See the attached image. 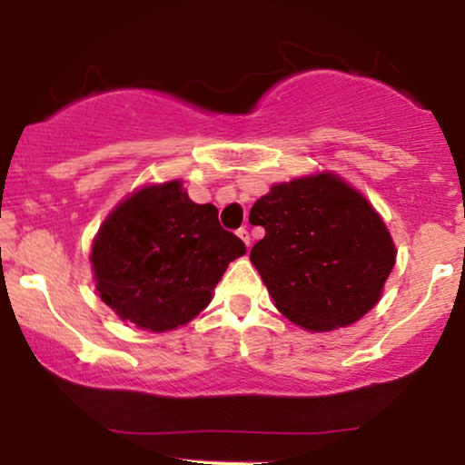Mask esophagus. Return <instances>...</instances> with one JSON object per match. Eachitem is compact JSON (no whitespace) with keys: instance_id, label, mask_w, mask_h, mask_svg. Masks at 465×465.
<instances>
[{"instance_id":"34e87169","label":"esophagus","mask_w":465,"mask_h":465,"mask_svg":"<svg viewBox=\"0 0 465 465\" xmlns=\"http://www.w3.org/2000/svg\"><path fill=\"white\" fill-rule=\"evenodd\" d=\"M238 236H240V240H242V242L244 244H247V249L251 247V236H249V232H247V229H238Z\"/></svg>"}]
</instances>
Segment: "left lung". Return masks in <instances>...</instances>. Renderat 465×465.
Wrapping results in <instances>:
<instances>
[{
	"instance_id": "left-lung-1",
	"label": "left lung",
	"mask_w": 465,
	"mask_h": 465,
	"mask_svg": "<svg viewBox=\"0 0 465 465\" xmlns=\"http://www.w3.org/2000/svg\"><path fill=\"white\" fill-rule=\"evenodd\" d=\"M249 223L266 232L251 262L275 308L311 332L359 322L396 264L382 218L332 173L273 185L251 207Z\"/></svg>"
}]
</instances>
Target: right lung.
Wrapping results in <instances>:
<instances>
[{
	"label": "right lung",
	"mask_w": 465,
	"mask_h": 465,
	"mask_svg": "<svg viewBox=\"0 0 465 465\" xmlns=\"http://www.w3.org/2000/svg\"><path fill=\"white\" fill-rule=\"evenodd\" d=\"M244 242L214 205L190 201L181 181L146 185L106 216L92 247L100 297L122 322L165 332L192 322Z\"/></svg>",
	"instance_id": "right-lung-1"
}]
</instances>
